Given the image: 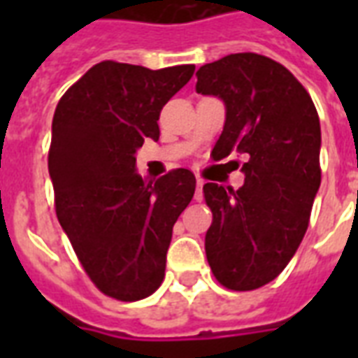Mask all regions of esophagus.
<instances>
[{"label":"esophagus","instance_id":"obj_1","mask_svg":"<svg viewBox=\"0 0 358 358\" xmlns=\"http://www.w3.org/2000/svg\"><path fill=\"white\" fill-rule=\"evenodd\" d=\"M202 185H204V182H202V180H196V191H195L196 202H201L202 199H204V195H202Z\"/></svg>","mask_w":358,"mask_h":358}]
</instances>
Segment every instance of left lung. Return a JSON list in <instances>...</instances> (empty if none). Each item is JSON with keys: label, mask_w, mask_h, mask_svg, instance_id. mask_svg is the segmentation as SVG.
Returning a JSON list of instances; mask_svg holds the SVG:
<instances>
[{"label": "left lung", "mask_w": 358, "mask_h": 358, "mask_svg": "<svg viewBox=\"0 0 358 358\" xmlns=\"http://www.w3.org/2000/svg\"><path fill=\"white\" fill-rule=\"evenodd\" d=\"M195 89L227 109L213 157L247 156L239 189L204 184L202 191L213 213L208 264L224 288L249 292L282 273L308 229L322 182L320 117L295 76L258 53L204 64Z\"/></svg>", "instance_id": "obj_1"}]
</instances>
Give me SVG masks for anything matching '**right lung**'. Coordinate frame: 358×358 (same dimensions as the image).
<instances>
[{
    "mask_svg": "<svg viewBox=\"0 0 358 358\" xmlns=\"http://www.w3.org/2000/svg\"><path fill=\"white\" fill-rule=\"evenodd\" d=\"M195 64L150 70L102 61L59 100L48 169L55 213L81 266L102 294L139 301L165 277L173 227L195 193V174H137L135 152L159 139L163 106Z\"/></svg>",
    "mask_w": 358,
    "mask_h": 358,
    "instance_id": "obj_1",
    "label": "right lung"
}]
</instances>
